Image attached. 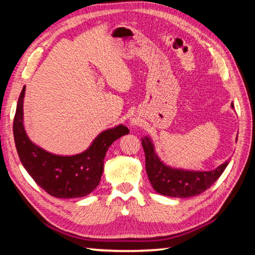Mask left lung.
<instances>
[{
    "label": "left lung",
    "mask_w": 255,
    "mask_h": 255,
    "mask_svg": "<svg viewBox=\"0 0 255 255\" xmlns=\"http://www.w3.org/2000/svg\"><path fill=\"white\" fill-rule=\"evenodd\" d=\"M232 108H234L232 103ZM145 152V167L148 180L155 191L167 197L189 198L209 189L225 171L230 161L213 171H185L173 169L164 164L155 153L149 137L141 139Z\"/></svg>",
    "instance_id": "obj_1"
}]
</instances>
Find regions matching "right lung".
Returning <instances> with one entry per match:
<instances>
[{"instance_id": "obj_1", "label": "right lung", "mask_w": 255, "mask_h": 255, "mask_svg": "<svg viewBox=\"0 0 255 255\" xmlns=\"http://www.w3.org/2000/svg\"><path fill=\"white\" fill-rule=\"evenodd\" d=\"M19 97L13 120V136L21 163L29 175L47 193L56 198H81L98 187L108 148L129 132L124 125L99 133L90 147L76 155L63 156L47 152L29 139L23 127V98Z\"/></svg>"}]
</instances>
